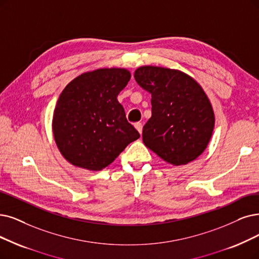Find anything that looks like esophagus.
I'll use <instances>...</instances> for the list:
<instances>
[{"label":"esophagus","instance_id":"esophagus-1","mask_svg":"<svg viewBox=\"0 0 259 259\" xmlns=\"http://www.w3.org/2000/svg\"><path fill=\"white\" fill-rule=\"evenodd\" d=\"M135 128L139 132V134H142V123H140V122L135 123Z\"/></svg>","mask_w":259,"mask_h":259}]
</instances>
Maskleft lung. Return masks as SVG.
<instances>
[{
  "mask_svg": "<svg viewBox=\"0 0 259 259\" xmlns=\"http://www.w3.org/2000/svg\"><path fill=\"white\" fill-rule=\"evenodd\" d=\"M134 77L152 96V117L142 130L146 147L173 165L195 160L214 127L213 108L201 85L183 71L156 66L139 67Z\"/></svg>",
  "mask_w": 259,
  "mask_h": 259,
  "instance_id": "left-lung-1",
  "label": "left lung"
}]
</instances>
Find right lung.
I'll list each match as a JSON object with an SVG mask.
<instances>
[{
  "instance_id": "right-lung-1",
  "label": "right lung",
  "mask_w": 259,
  "mask_h": 259,
  "mask_svg": "<svg viewBox=\"0 0 259 259\" xmlns=\"http://www.w3.org/2000/svg\"><path fill=\"white\" fill-rule=\"evenodd\" d=\"M130 78L127 69L103 68L81 73L65 87L53 112L52 132L68 162L101 171L140 137L117 100Z\"/></svg>"
}]
</instances>
